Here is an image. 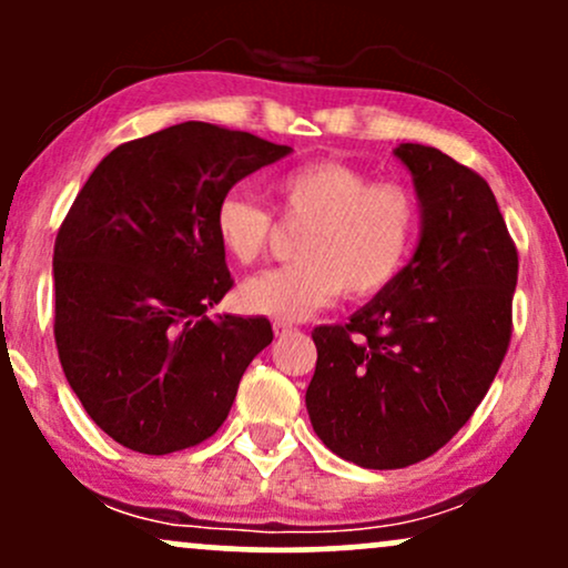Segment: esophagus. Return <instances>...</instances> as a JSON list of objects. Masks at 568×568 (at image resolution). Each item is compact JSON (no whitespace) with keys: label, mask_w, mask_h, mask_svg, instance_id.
<instances>
[{"label":"esophagus","mask_w":568,"mask_h":568,"mask_svg":"<svg viewBox=\"0 0 568 568\" xmlns=\"http://www.w3.org/2000/svg\"><path fill=\"white\" fill-rule=\"evenodd\" d=\"M272 328H275V336H288V334H293V331H296L291 323H280V321L272 323Z\"/></svg>","instance_id":"34e87169"}]
</instances>
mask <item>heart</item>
Segmentation results:
<instances>
[{"mask_svg": "<svg viewBox=\"0 0 568 568\" xmlns=\"http://www.w3.org/2000/svg\"><path fill=\"white\" fill-rule=\"evenodd\" d=\"M283 219L306 224L296 243L302 262L264 270L237 288L251 315L296 323L349 296L393 285L419 234V202L400 184H374L368 173L336 160L291 168L272 181ZM272 219L256 200L226 192L213 211V234L234 264H253L270 243Z\"/></svg>", "mask_w": 568, "mask_h": 568, "instance_id": "1", "label": "heart"}]
</instances>
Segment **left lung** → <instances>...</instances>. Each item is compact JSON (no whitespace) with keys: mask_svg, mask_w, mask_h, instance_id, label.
Masks as SVG:
<instances>
[{"mask_svg":"<svg viewBox=\"0 0 568 568\" xmlns=\"http://www.w3.org/2000/svg\"><path fill=\"white\" fill-rule=\"evenodd\" d=\"M414 179L419 243L393 285L315 328L306 387L312 429L368 470L416 465L459 433L501 366L518 253L497 197L435 146L400 143Z\"/></svg>","mask_w":568,"mask_h":568,"instance_id":"1","label":"left lung"}]
</instances>
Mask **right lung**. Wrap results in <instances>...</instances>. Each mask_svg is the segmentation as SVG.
I'll use <instances>...</instances> for the list:
<instances>
[{"instance_id":"add662e5","label":"right lung","mask_w":568,"mask_h":568,"mask_svg":"<svg viewBox=\"0 0 568 568\" xmlns=\"http://www.w3.org/2000/svg\"><path fill=\"white\" fill-rule=\"evenodd\" d=\"M291 146L181 122L106 154L55 237L63 374L109 438L139 454L197 446L224 425L266 317L211 315L232 288L219 200Z\"/></svg>"}]
</instances>
